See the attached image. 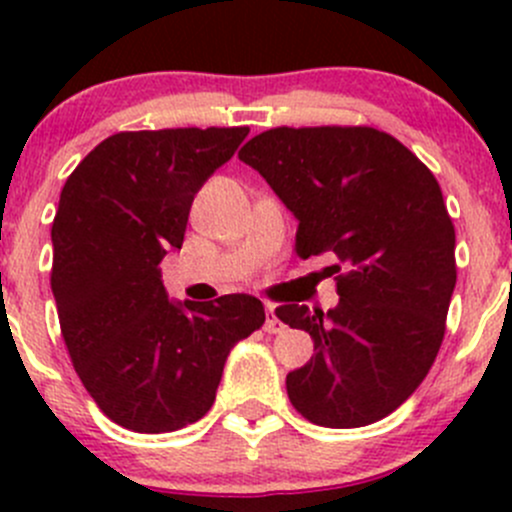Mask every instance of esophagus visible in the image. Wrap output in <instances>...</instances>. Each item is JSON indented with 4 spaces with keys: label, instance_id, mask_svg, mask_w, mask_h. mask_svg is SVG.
Returning a JSON list of instances; mask_svg holds the SVG:
<instances>
[{
    "label": "esophagus",
    "instance_id": "esophagus-1",
    "mask_svg": "<svg viewBox=\"0 0 512 512\" xmlns=\"http://www.w3.org/2000/svg\"><path fill=\"white\" fill-rule=\"evenodd\" d=\"M265 332H270V334L285 332V324L280 322V317H277V314H275V307H272V304H267V312H265Z\"/></svg>",
    "mask_w": 512,
    "mask_h": 512
}]
</instances>
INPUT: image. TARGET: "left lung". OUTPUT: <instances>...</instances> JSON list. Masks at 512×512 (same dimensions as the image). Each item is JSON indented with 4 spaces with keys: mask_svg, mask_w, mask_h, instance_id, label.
Instances as JSON below:
<instances>
[{
    "mask_svg": "<svg viewBox=\"0 0 512 512\" xmlns=\"http://www.w3.org/2000/svg\"><path fill=\"white\" fill-rule=\"evenodd\" d=\"M237 156L299 220L297 255L332 252L347 267L329 312L277 307L314 339L312 359L287 374L289 401L317 426L381 421L426 379L446 334L456 230L438 180L369 126L270 128Z\"/></svg>",
    "mask_w": 512,
    "mask_h": 512,
    "instance_id": "8db88e82",
    "label": "left lung"
}]
</instances>
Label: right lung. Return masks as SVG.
<instances>
[{
	"label": "right lung",
	"instance_id": "obj_1",
	"mask_svg": "<svg viewBox=\"0 0 512 512\" xmlns=\"http://www.w3.org/2000/svg\"><path fill=\"white\" fill-rule=\"evenodd\" d=\"M250 128L108 136L61 190L51 292L86 391L113 423L168 433L215 401L227 354L265 324L250 294L170 302L160 260L180 250L190 205Z\"/></svg>",
	"mask_w": 512,
	"mask_h": 512
}]
</instances>
